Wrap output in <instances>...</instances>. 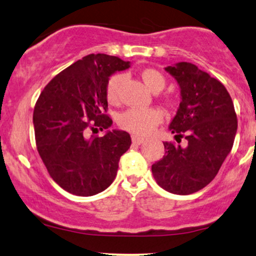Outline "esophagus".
<instances>
[{
  "instance_id": "34e87169",
  "label": "esophagus",
  "mask_w": 256,
  "mask_h": 256,
  "mask_svg": "<svg viewBox=\"0 0 256 256\" xmlns=\"http://www.w3.org/2000/svg\"><path fill=\"white\" fill-rule=\"evenodd\" d=\"M131 140H132V143H134V144H138V146H140V143L144 142V138L140 137V136H136V134H132Z\"/></svg>"
}]
</instances>
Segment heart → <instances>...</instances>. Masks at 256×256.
I'll use <instances>...</instances> for the list:
<instances>
[{
    "instance_id": "b5f03b06",
    "label": "heart",
    "mask_w": 256,
    "mask_h": 256,
    "mask_svg": "<svg viewBox=\"0 0 256 256\" xmlns=\"http://www.w3.org/2000/svg\"><path fill=\"white\" fill-rule=\"evenodd\" d=\"M143 82L152 92H160L165 88L166 79L161 72L154 68L143 70L140 73ZM125 76L122 73L113 74L108 79L106 86V95L110 104H116L120 98V89L124 83ZM162 120V113L156 108H130L120 114L119 125L124 130L136 134H146L152 131Z\"/></svg>"
}]
</instances>
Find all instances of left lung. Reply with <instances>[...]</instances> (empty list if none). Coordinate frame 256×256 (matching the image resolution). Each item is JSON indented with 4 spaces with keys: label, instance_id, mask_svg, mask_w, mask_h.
<instances>
[{
    "label": "left lung",
    "instance_id": "1",
    "mask_svg": "<svg viewBox=\"0 0 256 256\" xmlns=\"http://www.w3.org/2000/svg\"><path fill=\"white\" fill-rule=\"evenodd\" d=\"M177 80L180 104L168 128L177 142H165V156L152 166L156 183L166 192L189 195L213 180L231 152L237 132L234 102L218 79L196 64L178 62L165 67Z\"/></svg>",
    "mask_w": 256,
    "mask_h": 256
}]
</instances>
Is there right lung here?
Here are the masks:
<instances>
[{"label":"right lung","instance_id":"1","mask_svg":"<svg viewBox=\"0 0 256 256\" xmlns=\"http://www.w3.org/2000/svg\"><path fill=\"white\" fill-rule=\"evenodd\" d=\"M128 61L106 54H90L58 73L46 84L34 110L37 150L50 177L64 190L92 196L113 183L122 155L130 148L128 132L107 130L113 122L106 86Z\"/></svg>","mask_w":256,"mask_h":256}]
</instances>
